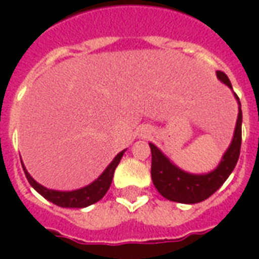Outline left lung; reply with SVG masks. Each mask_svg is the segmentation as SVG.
<instances>
[{
  "mask_svg": "<svg viewBox=\"0 0 259 259\" xmlns=\"http://www.w3.org/2000/svg\"><path fill=\"white\" fill-rule=\"evenodd\" d=\"M218 79L226 84L229 89H233L226 74L218 70ZM234 97L239 104V115L234 127L233 139L228 150L223 154L218 166L208 174H189L179 166H176L155 144L150 143L151 148V178L158 193L166 200L182 202V204H195L211 197L221 186L226 182L230 174L233 172L236 163L239 161L240 147H241V104L239 97Z\"/></svg>",
  "mask_w": 259,
  "mask_h": 259,
  "instance_id": "obj_1",
  "label": "left lung"
}]
</instances>
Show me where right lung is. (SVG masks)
<instances>
[{
    "label": "right lung",
    "mask_w": 259,
    "mask_h": 259,
    "mask_svg": "<svg viewBox=\"0 0 259 259\" xmlns=\"http://www.w3.org/2000/svg\"><path fill=\"white\" fill-rule=\"evenodd\" d=\"M126 150L120 151L113 158L112 162L108 165L105 170L102 172L98 178H97L93 183L84 186L81 189H77V190L72 191H59V190H51V189H47L44 187L40 183H37L36 180L33 179L30 176V174L27 172V169L25 168V165L22 163L23 166V170H25V175L30 186L40 194L46 198V200L51 201L53 204L58 206H62V208H85V206L94 204L97 201H100L105 195V193L109 189V186L112 183L113 172L115 169L120 162V159L123 157V154Z\"/></svg>",
    "instance_id": "1"
}]
</instances>
